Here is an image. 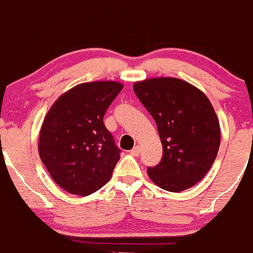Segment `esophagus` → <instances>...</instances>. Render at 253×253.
I'll use <instances>...</instances> for the list:
<instances>
[{
    "label": "esophagus",
    "mask_w": 253,
    "mask_h": 253,
    "mask_svg": "<svg viewBox=\"0 0 253 253\" xmlns=\"http://www.w3.org/2000/svg\"><path fill=\"white\" fill-rule=\"evenodd\" d=\"M139 153H140V146L139 145H136V146L133 147L132 150H130V155L132 156H139Z\"/></svg>",
    "instance_id": "34e87169"
}]
</instances>
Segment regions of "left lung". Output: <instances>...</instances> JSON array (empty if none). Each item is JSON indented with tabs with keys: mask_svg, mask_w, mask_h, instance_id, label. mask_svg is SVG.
<instances>
[{
	"mask_svg": "<svg viewBox=\"0 0 253 253\" xmlns=\"http://www.w3.org/2000/svg\"><path fill=\"white\" fill-rule=\"evenodd\" d=\"M136 97L155 119L163 157L147 173L162 189L178 193L200 182L215 161L220 125L205 94L185 81L159 77L135 82Z\"/></svg>",
	"mask_w": 253,
	"mask_h": 253,
	"instance_id": "1",
	"label": "left lung"
}]
</instances>
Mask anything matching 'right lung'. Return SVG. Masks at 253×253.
Segmentation results:
<instances>
[{"instance_id":"obj_1","label":"right lung","mask_w":253,"mask_h":253,"mask_svg":"<svg viewBox=\"0 0 253 253\" xmlns=\"http://www.w3.org/2000/svg\"><path fill=\"white\" fill-rule=\"evenodd\" d=\"M123 88L113 81L78 84L58 98L43 119L40 159L68 193L86 196L112 177L121 150L103 117Z\"/></svg>"}]
</instances>
